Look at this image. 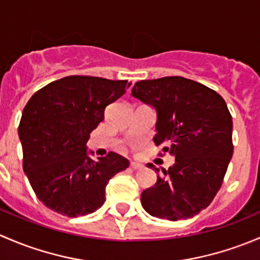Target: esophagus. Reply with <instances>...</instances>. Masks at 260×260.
Returning <instances> with one entry per match:
<instances>
[{
    "label": "esophagus",
    "mask_w": 260,
    "mask_h": 260,
    "mask_svg": "<svg viewBox=\"0 0 260 260\" xmlns=\"http://www.w3.org/2000/svg\"><path fill=\"white\" fill-rule=\"evenodd\" d=\"M131 167H132L133 170H141L143 169V165L138 164V162H131Z\"/></svg>",
    "instance_id": "esophagus-1"
}]
</instances>
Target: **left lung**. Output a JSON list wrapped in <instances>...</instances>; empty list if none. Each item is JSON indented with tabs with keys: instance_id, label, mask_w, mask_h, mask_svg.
Here are the masks:
<instances>
[{
	"instance_id": "left-lung-1",
	"label": "left lung",
	"mask_w": 260,
	"mask_h": 260,
	"mask_svg": "<svg viewBox=\"0 0 260 260\" xmlns=\"http://www.w3.org/2000/svg\"><path fill=\"white\" fill-rule=\"evenodd\" d=\"M132 95L157 112L153 142L175 157L141 195L152 216L176 221L208 208L222 185L233 156V119L220 94L182 77L141 80ZM162 156V153H161Z\"/></svg>"
}]
</instances>
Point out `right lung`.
I'll use <instances>...</instances> for the list:
<instances>
[{
    "mask_svg": "<svg viewBox=\"0 0 260 260\" xmlns=\"http://www.w3.org/2000/svg\"><path fill=\"white\" fill-rule=\"evenodd\" d=\"M131 85L88 75H70L36 91L18 125L22 167L39 200L57 214H90L106 201V186L129 162L115 152L91 159L86 142L104 119L107 106Z\"/></svg>",
    "mask_w": 260,
    "mask_h": 260,
    "instance_id": "add662e5",
    "label": "right lung"
}]
</instances>
